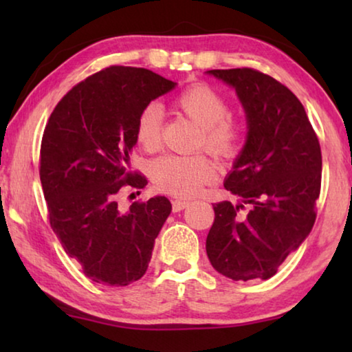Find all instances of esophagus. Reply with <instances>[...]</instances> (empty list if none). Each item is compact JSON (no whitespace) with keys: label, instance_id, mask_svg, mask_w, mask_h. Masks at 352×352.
<instances>
[{"label":"esophagus","instance_id":"obj_1","mask_svg":"<svg viewBox=\"0 0 352 352\" xmlns=\"http://www.w3.org/2000/svg\"><path fill=\"white\" fill-rule=\"evenodd\" d=\"M189 205L188 200H182V199H175L174 201H172V210H174V212H178L184 210Z\"/></svg>","mask_w":352,"mask_h":352}]
</instances>
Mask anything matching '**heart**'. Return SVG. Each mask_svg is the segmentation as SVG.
<instances>
[{"label":"heart","instance_id":"1","mask_svg":"<svg viewBox=\"0 0 352 352\" xmlns=\"http://www.w3.org/2000/svg\"><path fill=\"white\" fill-rule=\"evenodd\" d=\"M174 107L197 124L200 136L197 144L212 155L230 160L239 153L243 141V129L237 119L231 118L228 100L208 83H194L177 94ZM163 113L158 105L151 104L136 119V141L146 151H155L162 138ZM152 180L160 190L189 197L210 184L217 177V169L204 153L164 155L153 162Z\"/></svg>","mask_w":352,"mask_h":352}]
</instances>
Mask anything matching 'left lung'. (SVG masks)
<instances>
[{
	"instance_id": "8db88e82",
	"label": "left lung",
	"mask_w": 352,
	"mask_h": 352,
	"mask_svg": "<svg viewBox=\"0 0 352 352\" xmlns=\"http://www.w3.org/2000/svg\"><path fill=\"white\" fill-rule=\"evenodd\" d=\"M208 74L234 88L248 124L245 146L223 184L243 204L212 205L208 258L234 281L269 279L315 223L320 142L300 99L272 76L253 68ZM245 204L249 211L241 213Z\"/></svg>"
}]
</instances>
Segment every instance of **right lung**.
<instances>
[{
    "mask_svg": "<svg viewBox=\"0 0 352 352\" xmlns=\"http://www.w3.org/2000/svg\"><path fill=\"white\" fill-rule=\"evenodd\" d=\"M177 85L153 71L104 68L74 85L56 105L41 138L40 182L50 225L83 275L105 285H129L147 270L170 214L158 195L121 210L124 188L147 178L129 170L135 127L151 100Z\"/></svg>",
    "mask_w": 352,
    "mask_h": 352,
    "instance_id": "add662e5",
    "label": "right lung"
}]
</instances>
